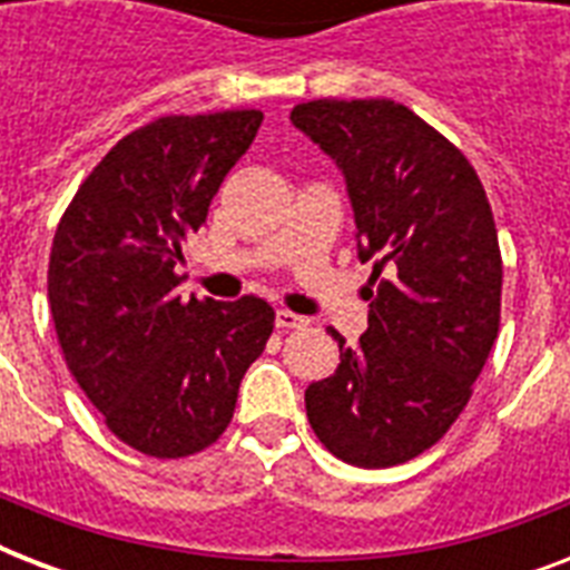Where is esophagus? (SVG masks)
<instances>
[{
    "instance_id": "1",
    "label": "esophagus",
    "mask_w": 570,
    "mask_h": 570,
    "mask_svg": "<svg viewBox=\"0 0 570 570\" xmlns=\"http://www.w3.org/2000/svg\"><path fill=\"white\" fill-rule=\"evenodd\" d=\"M275 325H277V328H284V331H295V328H304V325H307V320H304V316H298V313H293V311H277L275 313Z\"/></svg>"
}]
</instances>
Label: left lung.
<instances>
[{
    "label": "left lung",
    "mask_w": 570,
    "mask_h": 570,
    "mask_svg": "<svg viewBox=\"0 0 570 570\" xmlns=\"http://www.w3.org/2000/svg\"><path fill=\"white\" fill-rule=\"evenodd\" d=\"M293 124L340 165L370 275L357 346L304 390L313 432L355 468H393L441 441L500 331L503 257L473 165L393 100H311Z\"/></svg>",
    "instance_id": "obj_1"
}]
</instances>
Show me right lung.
<instances>
[{
  "instance_id": "right-lung-1",
  "label": "right lung",
  "mask_w": 570,
  "mask_h": 570,
  "mask_svg": "<svg viewBox=\"0 0 570 570\" xmlns=\"http://www.w3.org/2000/svg\"><path fill=\"white\" fill-rule=\"evenodd\" d=\"M259 124L257 109L150 120L102 156L58 222L47 289L67 370L109 432L154 459L222 438L275 328L254 295L177 293L183 245Z\"/></svg>"
}]
</instances>
